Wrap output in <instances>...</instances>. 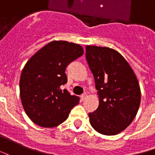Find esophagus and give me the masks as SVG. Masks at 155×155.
<instances>
[{
	"instance_id": "obj_1",
	"label": "esophagus",
	"mask_w": 155,
	"mask_h": 155,
	"mask_svg": "<svg viewBox=\"0 0 155 155\" xmlns=\"http://www.w3.org/2000/svg\"><path fill=\"white\" fill-rule=\"evenodd\" d=\"M86 98H87V94H86V93H84V94H82V96H81V100H82V101H84Z\"/></svg>"
}]
</instances>
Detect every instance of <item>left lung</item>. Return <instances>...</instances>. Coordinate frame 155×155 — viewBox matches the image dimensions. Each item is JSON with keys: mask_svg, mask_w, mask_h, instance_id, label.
Listing matches in <instances>:
<instances>
[{"mask_svg": "<svg viewBox=\"0 0 155 155\" xmlns=\"http://www.w3.org/2000/svg\"><path fill=\"white\" fill-rule=\"evenodd\" d=\"M86 58L99 97L97 109L88 114L90 124L102 135H116L137 114L140 104L137 78L122 55L112 48L87 45Z\"/></svg>", "mask_w": 155, "mask_h": 155, "instance_id": "8db88e82", "label": "left lung"}]
</instances>
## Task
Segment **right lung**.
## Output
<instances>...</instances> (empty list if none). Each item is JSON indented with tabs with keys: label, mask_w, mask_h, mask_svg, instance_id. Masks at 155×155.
<instances>
[{
	"label": "right lung",
	"mask_w": 155,
	"mask_h": 155,
	"mask_svg": "<svg viewBox=\"0 0 155 155\" xmlns=\"http://www.w3.org/2000/svg\"><path fill=\"white\" fill-rule=\"evenodd\" d=\"M82 54L81 45L52 41L25 65L20 80V98L25 113L36 125L55 127L78 104V97L61 88L68 82V65Z\"/></svg>",
	"instance_id": "1"
}]
</instances>
